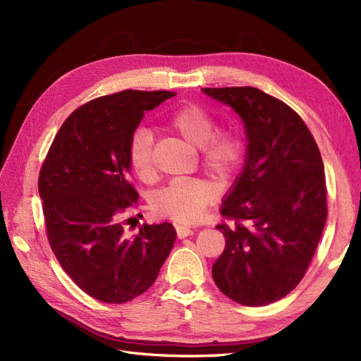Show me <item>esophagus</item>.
I'll return each instance as SVG.
<instances>
[{
    "label": "esophagus",
    "instance_id": "34e87169",
    "mask_svg": "<svg viewBox=\"0 0 361 361\" xmlns=\"http://www.w3.org/2000/svg\"><path fill=\"white\" fill-rule=\"evenodd\" d=\"M194 233V231L191 227H185V226H176V235H178V238L179 239H182V238H187V236H190V235H192Z\"/></svg>",
    "mask_w": 361,
    "mask_h": 361
}]
</instances>
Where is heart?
I'll return each instance as SVG.
<instances>
[{
  "mask_svg": "<svg viewBox=\"0 0 361 361\" xmlns=\"http://www.w3.org/2000/svg\"><path fill=\"white\" fill-rule=\"evenodd\" d=\"M166 126L185 143L199 147L202 166L227 180L241 167L245 145L235 129L215 130V120L195 104H185L173 110L166 118ZM129 166L141 180L149 182L155 176L154 137L147 128L140 126L130 134L128 143ZM218 197L216 185L204 178L176 180L159 190L152 197L150 206L157 215L178 223L199 220L206 207Z\"/></svg>",
  "mask_w": 361,
  "mask_h": 361,
  "instance_id": "obj_1",
  "label": "heart"
}]
</instances>
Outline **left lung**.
<instances>
[{
	"label": "left lung",
	"mask_w": 361,
	"mask_h": 361,
	"mask_svg": "<svg viewBox=\"0 0 361 361\" xmlns=\"http://www.w3.org/2000/svg\"><path fill=\"white\" fill-rule=\"evenodd\" d=\"M203 92L231 105L247 133V161L218 224L226 238L212 277L226 297L259 307L297 288L326 220V185L318 145L289 105L255 87Z\"/></svg>",
	"instance_id": "obj_1"
}]
</instances>
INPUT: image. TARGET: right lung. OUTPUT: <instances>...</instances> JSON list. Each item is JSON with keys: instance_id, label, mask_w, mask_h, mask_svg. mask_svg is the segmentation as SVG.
Returning a JSON list of instances; mask_svg holds the SVG:
<instances>
[{"instance_id": "add662e5", "label": "right lung", "mask_w": 361, "mask_h": 361, "mask_svg": "<svg viewBox=\"0 0 361 361\" xmlns=\"http://www.w3.org/2000/svg\"><path fill=\"white\" fill-rule=\"evenodd\" d=\"M174 94L123 90L96 97L64 120L42 164L49 245L64 272L94 300L123 304L146 292L174 244L170 223L143 224L129 238L122 216L138 200L128 179L130 134L145 111Z\"/></svg>"}]
</instances>
